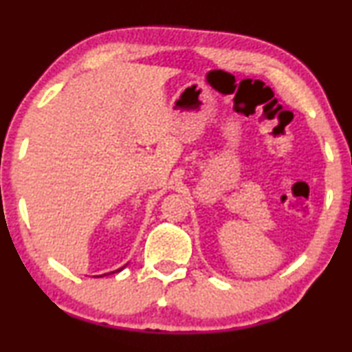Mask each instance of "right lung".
<instances>
[{
    "label": "right lung",
    "mask_w": 352,
    "mask_h": 352,
    "mask_svg": "<svg viewBox=\"0 0 352 352\" xmlns=\"http://www.w3.org/2000/svg\"><path fill=\"white\" fill-rule=\"evenodd\" d=\"M122 268H124V266H122ZM122 268H120V270H116V271H113V273H120V271H121ZM103 276H105V274H103ZM97 277H98V276H97Z\"/></svg>",
    "instance_id": "1"
}]
</instances>
